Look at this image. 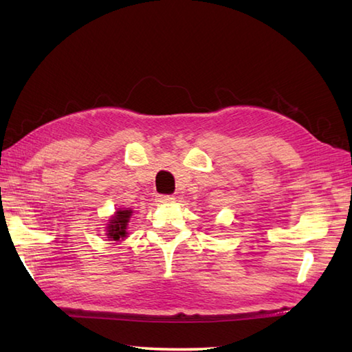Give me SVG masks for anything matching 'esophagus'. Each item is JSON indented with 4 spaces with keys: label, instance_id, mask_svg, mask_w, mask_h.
<instances>
[{
    "label": "esophagus",
    "instance_id": "34e87169",
    "mask_svg": "<svg viewBox=\"0 0 352 352\" xmlns=\"http://www.w3.org/2000/svg\"><path fill=\"white\" fill-rule=\"evenodd\" d=\"M156 199L160 204H171L175 200L173 196H168V195H160V196H156Z\"/></svg>",
    "mask_w": 352,
    "mask_h": 352
}]
</instances>
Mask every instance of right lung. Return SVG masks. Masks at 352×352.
<instances>
[{"label":"right lung","mask_w":352,"mask_h":352,"mask_svg":"<svg viewBox=\"0 0 352 352\" xmlns=\"http://www.w3.org/2000/svg\"><path fill=\"white\" fill-rule=\"evenodd\" d=\"M132 216V210H120L116 212V216H113L109 221V225H107L106 229V235L107 239H112L118 241L120 239H124L126 236V229H127V223H129V219Z\"/></svg>","instance_id":"obj_1"}]
</instances>
